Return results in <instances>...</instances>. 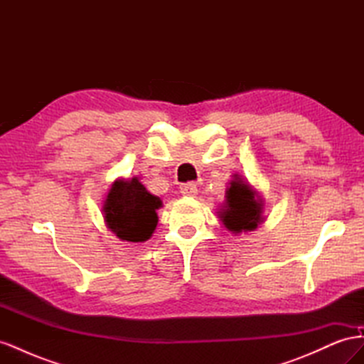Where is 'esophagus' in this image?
Returning a JSON list of instances; mask_svg holds the SVG:
<instances>
[{
  "label": "esophagus",
  "mask_w": 364,
  "mask_h": 364,
  "mask_svg": "<svg viewBox=\"0 0 364 364\" xmlns=\"http://www.w3.org/2000/svg\"><path fill=\"white\" fill-rule=\"evenodd\" d=\"M181 193L183 196H190L194 197L197 194V186L194 183H182L181 185Z\"/></svg>",
  "instance_id": "esophagus-1"
}]
</instances>
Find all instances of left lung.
<instances>
[{
	"mask_svg": "<svg viewBox=\"0 0 364 364\" xmlns=\"http://www.w3.org/2000/svg\"><path fill=\"white\" fill-rule=\"evenodd\" d=\"M218 215L230 232L240 234L255 230L264 220L262 199L247 181L235 174L228 186L226 202Z\"/></svg>",
	"mask_w": 364,
	"mask_h": 364,
	"instance_id": "left-lung-1",
	"label": "left lung"
}]
</instances>
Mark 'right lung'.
<instances>
[{
    "label": "right lung",
    "instance_id": "right-lung-1",
    "mask_svg": "<svg viewBox=\"0 0 364 364\" xmlns=\"http://www.w3.org/2000/svg\"><path fill=\"white\" fill-rule=\"evenodd\" d=\"M161 206L159 197L150 194L138 178L118 179L112 183L103 205L105 222L119 240L142 243L155 232L156 209Z\"/></svg>",
    "mask_w": 364,
    "mask_h": 364
}]
</instances>
